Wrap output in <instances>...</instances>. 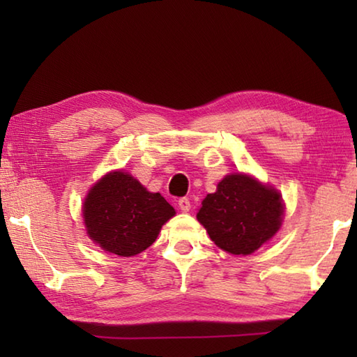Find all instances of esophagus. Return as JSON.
I'll list each match as a JSON object with an SVG mask.
<instances>
[{"instance_id":"esophagus-1","label":"esophagus","mask_w":357,"mask_h":357,"mask_svg":"<svg viewBox=\"0 0 357 357\" xmlns=\"http://www.w3.org/2000/svg\"><path fill=\"white\" fill-rule=\"evenodd\" d=\"M178 206H179V209L183 211V213H189L190 211V200L189 198H179L178 200Z\"/></svg>"}]
</instances>
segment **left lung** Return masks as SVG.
<instances>
[{"instance_id": "left-lung-1", "label": "left lung", "mask_w": 357, "mask_h": 357, "mask_svg": "<svg viewBox=\"0 0 357 357\" xmlns=\"http://www.w3.org/2000/svg\"><path fill=\"white\" fill-rule=\"evenodd\" d=\"M202 204L198 222L215 245L234 255H250L282 223L279 192L245 174H228Z\"/></svg>"}]
</instances>
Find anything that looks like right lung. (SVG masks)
<instances>
[{"label":"right lung","mask_w":357,"mask_h":357,"mask_svg":"<svg viewBox=\"0 0 357 357\" xmlns=\"http://www.w3.org/2000/svg\"><path fill=\"white\" fill-rule=\"evenodd\" d=\"M174 208L160 193H151L130 174H105L83 204L86 231L102 249L119 257L137 255L154 243Z\"/></svg>","instance_id":"add662e5"}]
</instances>
